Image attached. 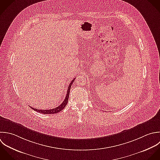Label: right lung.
I'll return each instance as SVG.
<instances>
[{
  "label": "right lung",
  "instance_id": "right-lung-1",
  "mask_svg": "<svg viewBox=\"0 0 160 160\" xmlns=\"http://www.w3.org/2000/svg\"><path fill=\"white\" fill-rule=\"evenodd\" d=\"M75 78L73 79V80L70 82L68 87V90H67V95L65 97V100H63V102L57 107H56L55 108H53V109H49V110H37V108H32L30 106V108L32 109H33V110L37 112H39V113H43V114H54V113H57L58 112H60V111H62L67 105V102H68V98H69V93H70V88H71V86L73 83V82H74Z\"/></svg>",
  "mask_w": 160,
  "mask_h": 160
}]
</instances>
